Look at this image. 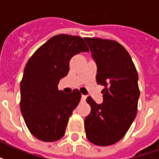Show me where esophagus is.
Returning a JSON list of instances; mask_svg holds the SVG:
<instances>
[{
	"mask_svg": "<svg viewBox=\"0 0 159 159\" xmlns=\"http://www.w3.org/2000/svg\"><path fill=\"white\" fill-rule=\"evenodd\" d=\"M86 99H87V97L84 95H82V101H86Z\"/></svg>",
	"mask_w": 159,
	"mask_h": 159,
	"instance_id": "1",
	"label": "esophagus"
}]
</instances>
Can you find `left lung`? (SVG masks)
Wrapping results in <instances>:
<instances>
[{
	"label": "left lung",
	"mask_w": 159,
	"mask_h": 159,
	"mask_svg": "<svg viewBox=\"0 0 159 159\" xmlns=\"http://www.w3.org/2000/svg\"><path fill=\"white\" fill-rule=\"evenodd\" d=\"M84 39L97 63V84L105 87L102 104L87 97L91 113L84 120L86 135L96 145H111L125 135L137 115L140 94L138 72L130 55L118 42Z\"/></svg>",
	"instance_id": "8db88e82"
}]
</instances>
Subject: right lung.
Wrapping results in <instances>:
<instances>
[{
	"instance_id": "1",
	"label": "right lung",
	"mask_w": 159,
	"mask_h": 159,
	"mask_svg": "<svg viewBox=\"0 0 159 159\" xmlns=\"http://www.w3.org/2000/svg\"><path fill=\"white\" fill-rule=\"evenodd\" d=\"M88 51L82 37L61 34L40 46L26 63L20 107L27 128L39 140L54 142L64 135L82 94L77 89L66 94L57 84L69 72L70 59Z\"/></svg>"
}]
</instances>
